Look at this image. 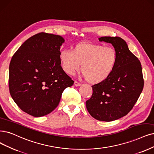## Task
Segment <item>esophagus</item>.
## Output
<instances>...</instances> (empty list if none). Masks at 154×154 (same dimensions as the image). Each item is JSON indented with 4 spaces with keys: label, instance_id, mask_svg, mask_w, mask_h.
<instances>
[{
    "label": "esophagus",
    "instance_id": "34e87169",
    "mask_svg": "<svg viewBox=\"0 0 154 154\" xmlns=\"http://www.w3.org/2000/svg\"><path fill=\"white\" fill-rule=\"evenodd\" d=\"M74 86H76V87L81 86V84L78 82H77V81H75V82H74Z\"/></svg>",
    "mask_w": 154,
    "mask_h": 154
}]
</instances>
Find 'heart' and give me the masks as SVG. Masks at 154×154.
Here are the masks:
<instances>
[{"instance_id":"obj_1","label":"heart","mask_w":154,"mask_h":154,"mask_svg":"<svg viewBox=\"0 0 154 154\" xmlns=\"http://www.w3.org/2000/svg\"><path fill=\"white\" fill-rule=\"evenodd\" d=\"M59 60L62 70L73 75L81 69L82 77L91 84H98L109 78L117 61L115 49L100 44L81 42L68 49H61Z\"/></svg>"}]
</instances>
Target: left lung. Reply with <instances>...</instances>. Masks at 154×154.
Listing matches in <instances>:
<instances>
[{
  "label": "left lung",
  "instance_id": "8db88e82",
  "mask_svg": "<svg viewBox=\"0 0 154 154\" xmlns=\"http://www.w3.org/2000/svg\"><path fill=\"white\" fill-rule=\"evenodd\" d=\"M100 42L112 44L117 61L110 76L92 86L93 94L86 102L87 110L98 121L117 120L131 111L143 91L144 81L140 61L119 37H101Z\"/></svg>",
  "mask_w": 154,
  "mask_h": 154
}]
</instances>
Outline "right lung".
Returning a JSON list of instances; mask_svg holds the SVG:
<instances>
[{
    "instance_id": "right-lung-1",
    "label": "right lung",
    "mask_w": 154,
    "mask_h": 154,
    "mask_svg": "<svg viewBox=\"0 0 154 154\" xmlns=\"http://www.w3.org/2000/svg\"><path fill=\"white\" fill-rule=\"evenodd\" d=\"M65 39L41 32L23 44L11 60L9 88L20 109L33 117L49 114L73 81L62 70L59 53Z\"/></svg>"
}]
</instances>
